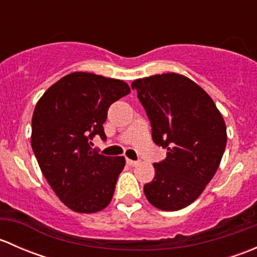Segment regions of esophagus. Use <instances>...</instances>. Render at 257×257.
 Instances as JSON below:
<instances>
[{
    "instance_id": "34e87169",
    "label": "esophagus",
    "mask_w": 257,
    "mask_h": 257,
    "mask_svg": "<svg viewBox=\"0 0 257 257\" xmlns=\"http://www.w3.org/2000/svg\"><path fill=\"white\" fill-rule=\"evenodd\" d=\"M126 163H128L131 167H137V165L139 164L138 160H132V159H128V158H126Z\"/></svg>"
}]
</instances>
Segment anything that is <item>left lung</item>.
<instances>
[{"label":"left lung","instance_id":"8db88e82","mask_svg":"<svg viewBox=\"0 0 257 257\" xmlns=\"http://www.w3.org/2000/svg\"><path fill=\"white\" fill-rule=\"evenodd\" d=\"M132 88L152 124L153 141L168 150L167 158L154 164L145 196L164 211L186 208L219 168L227 139L224 118L208 93L183 74L145 77Z\"/></svg>","mask_w":257,"mask_h":257}]
</instances>
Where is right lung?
<instances>
[{
    "label": "right lung",
    "mask_w": 257,
    "mask_h": 257,
    "mask_svg": "<svg viewBox=\"0 0 257 257\" xmlns=\"http://www.w3.org/2000/svg\"><path fill=\"white\" fill-rule=\"evenodd\" d=\"M131 93L125 82L87 72L62 77L37 102L31 145L46 180L71 210L92 214L107 208L124 157H105L90 148L105 139L108 108Z\"/></svg>",
    "instance_id": "add662e5"
}]
</instances>
